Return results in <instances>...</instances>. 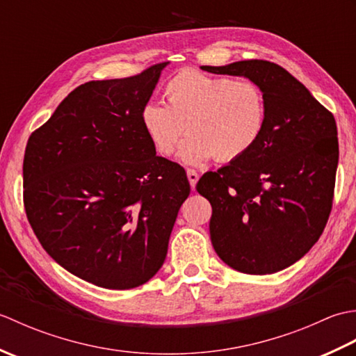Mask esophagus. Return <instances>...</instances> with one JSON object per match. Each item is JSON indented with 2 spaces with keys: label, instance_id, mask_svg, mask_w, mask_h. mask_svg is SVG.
<instances>
[{
  "label": "esophagus",
  "instance_id": "1",
  "mask_svg": "<svg viewBox=\"0 0 356 356\" xmlns=\"http://www.w3.org/2000/svg\"><path fill=\"white\" fill-rule=\"evenodd\" d=\"M186 176H188V180H190V185L194 190L195 185H197V180H199V174L195 172L194 170H186Z\"/></svg>",
  "mask_w": 356,
  "mask_h": 356
}]
</instances>
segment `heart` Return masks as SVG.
Here are the masks:
<instances>
[{
  "label": "heart",
  "mask_w": 356,
  "mask_h": 356,
  "mask_svg": "<svg viewBox=\"0 0 356 356\" xmlns=\"http://www.w3.org/2000/svg\"><path fill=\"white\" fill-rule=\"evenodd\" d=\"M166 104L147 102L140 124L151 145L170 156L179 139L180 162L202 165L216 157L229 163L259 143L266 125V101L252 81L182 70L165 84Z\"/></svg>",
  "instance_id": "1"
}]
</instances>
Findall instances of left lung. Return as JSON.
Masks as SVG:
<instances>
[{
	"mask_svg": "<svg viewBox=\"0 0 356 356\" xmlns=\"http://www.w3.org/2000/svg\"><path fill=\"white\" fill-rule=\"evenodd\" d=\"M200 69L248 78L264 95L259 143L203 174L195 188L213 207L209 234L217 255L243 274H274L306 255L327 223L338 166L334 115L274 63Z\"/></svg>",
	"mask_w": 356,
	"mask_h": 356,
	"instance_id": "8db88e82",
	"label": "left lung"
}]
</instances>
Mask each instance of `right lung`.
I'll return each mask as SVG.
<instances>
[{
	"mask_svg": "<svg viewBox=\"0 0 356 356\" xmlns=\"http://www.w3.org/2000/svg\"><path fill=\"white\" fill-rule=\"evenodd\" d=\"M168 64L76 87L26 147L24 207L38 240L70 274L105 289L156 275L191 191L140 124Z\"/></svg>",
	"mask_w": 356,
	"mask_h": 356,
	"instance_id": "1",
	"label": "right lung"
}]
</instances>
